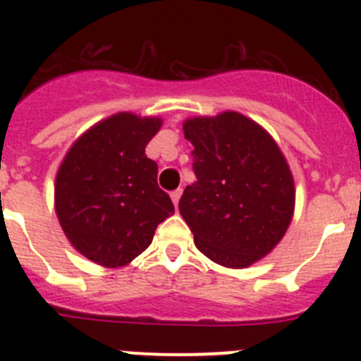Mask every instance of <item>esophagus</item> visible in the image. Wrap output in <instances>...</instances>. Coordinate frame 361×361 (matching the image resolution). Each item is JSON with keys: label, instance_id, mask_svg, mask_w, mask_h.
Listing matches in <instances>:
<instances>
[{"label": "esophagus", "instance_id": "obj_1", "mask_svg": "<svg viewBox=\"0 0 361 361\" xmlns=\"http://www.w3.org/2000/svg\"><path fill=\"white\" fill-rule=\"evenodd\" d=\"M180 195H183V190H180V188H178V190H175V191H171V200H173L175 208H177V206H178V200H180Z\"/></svg>", "mask_w": 361, "mask_h": 361}]
</instances>
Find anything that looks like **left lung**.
I'll return each mask as SVG.
<instances>
[{
    "instance_id": "8db88e82",
    "label": "left lung",
    "mask_w": 361,
    "mask_h": 361,
    "mask_svg": "<svg viewBox=\"0 0 361 361\" xmlns=\"http://www.w3.org/2000/svg\"><path fill=\"white\" fill-rule=\"evenodd\" d=\"M197 183L178 212L202 255L244 269L275 250L295 213V180L275 139L238 111L183 123Z\"/></svg>"
}]
</instances>
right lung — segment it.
<instances>
[{
  "label": "right lung",
  "mask_w": 361,
  "mask_h": 361,
  "mask_svg": "<svg viewBox=\"0 0 361 361\" xmlns=\"http://www.w3.org/2000/svg\"><path fill=\"white\" fill-rule=\"evenodd\" d=\"M161 126V117L114 114L79 135L57 170L59 224L73 250L99 266H128L175 213L145 153Z\"/></svg>",
  "instance_id": "obj_1"
}]
</instances>
